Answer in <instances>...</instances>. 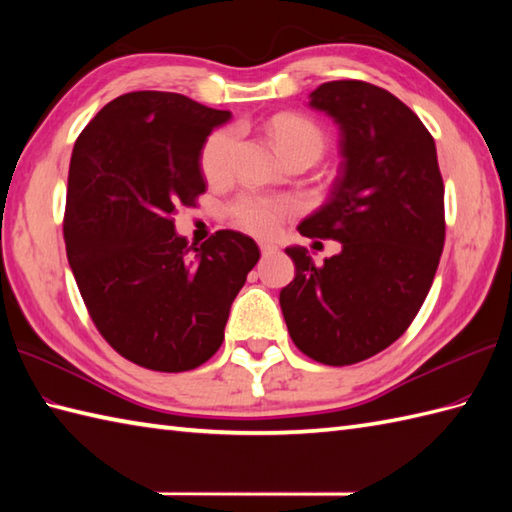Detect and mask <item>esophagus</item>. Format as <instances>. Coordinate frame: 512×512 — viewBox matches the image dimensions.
Returning a JSON list of instances; mask_svg holds the SVG:
<instances>
[{"label": "esophagus", "instance_id": "1", "mask_svg": "<svg viewBox=\"0 0 512 512\" xmlns=\"http://www.w3.org/2000/svg\"><path fill=\"white\" fill-rule=\"evenodd\" d=\"M259 248H262V253H264V255H275L277 250H279V246H277V244H273V242H266V239H262V242H259Z\"/></svg>", "mask_w": 512, "mask_h": 512}]
</instances>
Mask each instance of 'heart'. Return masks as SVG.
<instances>
[{
  "label": "heart",
  "instance_id": "1",
  "mask_svg": "<svg viewBox=\"0 0 512 512\" xmlns=\"http://www.w3.org/2000/svg\"><path fill=\"white\" fill-rule=\"evenodd\" d=\"M270 138H273L279 154L288 158L292 154H312L321 156L325 147V136L321 127L301 114L284 112L273 116L268 123ZM237 151V129L224 127L217 129L202 147L200 167L204 178L211 184H222L233 176ZM297 202L292 198H270V195L244 193L231 204V217L239 228L255 235H273L281 222L297 213Z\"/></svg>",
  "mask_w": 512,
  "mask_h": 512
}]
</instances>
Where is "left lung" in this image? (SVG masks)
<instances>
[{"mask_svg": "<svg viewBox=\"0 0 512 512\" xmlns=\"http://www.w3.org/2000/svg\"><path fill=\"white\" fill-rule=\"evenodd\" d=\"M310 107L341 129V171L330 198L299 224L341 242L317 266L286 253L295 279L279 292L290 339L323 365L383 352L416 319L444 246V184L433 136L394 94L365 81H330Z\"/></svg>", "mask_w": 512, "mask_h": 512, "instance_id": "obj_1", "label": "left lung"}]
</instances>
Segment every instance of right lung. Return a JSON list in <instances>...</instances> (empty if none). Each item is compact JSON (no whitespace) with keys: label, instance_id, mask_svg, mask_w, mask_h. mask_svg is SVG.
Here are the masks:
<instances>
[{"label":"right lung","instance_id":"obj_1","mask_svg":"<svg viewBox=\"0 0 512 512\" xmlns=\"http://www.w3.org/2000/svg\"><path fill=\"white\" fill-rule=\"evenodd\" d=\"M231 112L173 92H129L76 138L63 237L96 330L154 372H189L220 350L233 299L259 262L244 233L187 246L173 215L206 191L200 154Z\"/></svg>","mask_w":512,"mask_h":512}]
</instances>
